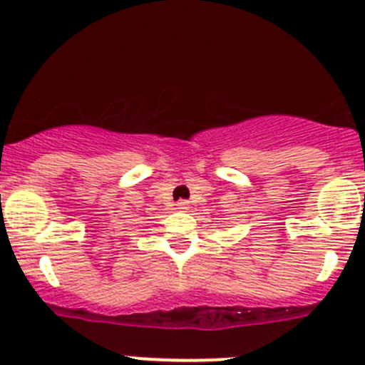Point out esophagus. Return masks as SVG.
<instances>
[{
	"mask_svg": "<svg viewBox=\"0 0 365 365\" xmlns=\"http://www.w3.org/2000/svg\"><path fill=\"white\" fill-rule=\"evenodd\" d=\"M176 209H178L180 212H189V202H185V200H182V202L176 203Z\"/></svg>",
	"mask_w": 365,
	"mask_h": 365,
	"instance_id": "34e87169",
	"label": "esophagus"
}]
</instances>
